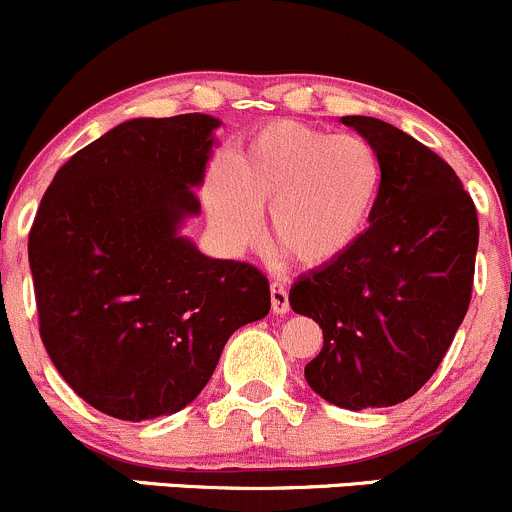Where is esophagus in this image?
<instances>
[{
  "instance_id": "1",
  "label": "esophagus",
  "mask_w": 512,
  "mask_h": 512,
  "mask_svg": "<svg viewBox=\"0 0 512 512\" xmlns=\"http://www.w3.org/2000/svg\"><path fill=\"white\" fill-rule=\"evenodd\" d=\"M271 308L276 315H286L291 310V303H288V291L281 286V283H271Z\"/></svg>"
}]
</instances>
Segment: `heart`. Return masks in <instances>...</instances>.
I'll use <instances>...</instances> for the list:
<instances>
[{
    "label": "heart",
    "mask_w": 512,
    "mask_h": 512,
    "mask_svg": "<svg viewBox=\"0 0 512 512\" xmlns=\"http://www.w3.org/2000/svg\"><path fill=\"white\" fill-rule=\"evenodd\" d=\"M379 192L382 162L365 138L281 120L258 130L231 170H214L202 199L231 251L261 239V212L271 209L273 244L293 261L320 268L360 244Z\"/></svg>",
    "instance_id": "heart-1"
}]
</instances>
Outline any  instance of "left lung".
Wrapping results in <instances>:
<instances>
[{
	"mask_svg": "<svg viewBox=\"0 0 512 512\" xmlns=\"http://www.w3.org/2000/svg\"><path fill=\"white\" fill-rule=\"evenodd\" d=\"M382 162V192L360 244L291 286V308L323 330L305 365L310 389L352 409L394 407L419 392L471 303L478 217L436 152L384 120L345 115Z\"/></svg>",
	"mask_w": 512,
	"mask_h": 512,
	"instance_id": "obj_1",
	"label": "left lung"
}]
</instances>
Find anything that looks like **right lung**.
Here are the masks:
<instances>
[{
    "label": "right lung",
    "instance_id": "1",
    "mask_svg": "<svg viewBox=\"0 0 512 512\" xmlns=\"http://www.w3.org/2000/svg\"><path fill=\"white\" fill-rule=\"evenodd\" d=\"M219 118H133L78 150L29 234L41 340L98 412L170 416L212 379L226 340L271 310L268 281L182 234L217 147Z\"/></svg>",
    "mask_w": 512,
    "mask_h": 512
}]
</instances>
